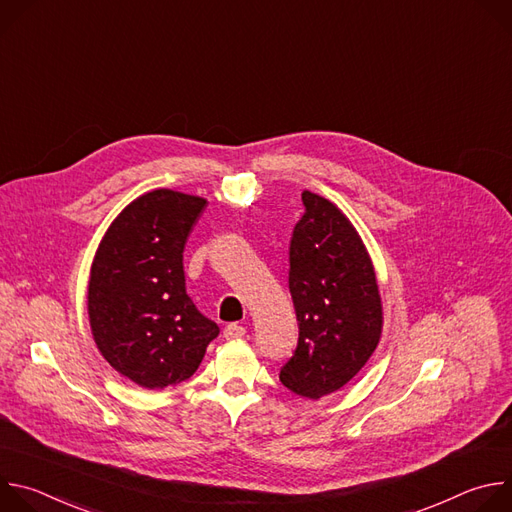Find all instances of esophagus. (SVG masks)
Wrapping results in <instances>:
<instances>
[{
    "label": "esophagus",
    "instance_id": "1",
    "mask_svg": "<svg viewBox=\"0 0 512 512\" xmlns=\"http://www.w3.org/2000/svg\"><path fill=\"white\" fill-rule=\"evenodd\" d=\"M245 328L241 326V324H229L227 328H225V338L227 340H235V338H243L245 336Z\"/></svg>",
    "mask_w": 512,
    "mask_h": 512
}]
</instances>
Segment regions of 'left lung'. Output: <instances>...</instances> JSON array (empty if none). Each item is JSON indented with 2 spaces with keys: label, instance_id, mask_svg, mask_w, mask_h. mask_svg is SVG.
<instances>
[{
  "label": "left lung",
  "instance_id": "8db88e82",
  "mask_svg": "<svg viewBox=\"0 0 512 512\" xmlns=\"http://www.w3.org/2000/svg\"><path fill=\"white\" fill-rule=\"evenodd\" d=\"M304 216L289 243V291L300 338L279 373L296 395L340 391L373 356L383 304L371 255L346 214L328 198L302 192Z\"/></svg>",
  "mask_w": 512,
  "mask_h": 512
}]
</instances>
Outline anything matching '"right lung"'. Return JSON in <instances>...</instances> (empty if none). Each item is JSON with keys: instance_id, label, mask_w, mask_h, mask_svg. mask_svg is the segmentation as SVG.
<instances>
[{"instance_id": "right-lung-1", "label": "right lung", "mask_w": 512, "mask_h": 512, "mask_svg": "<svg viewBox=\"0 0 512 512\" xmlns=\"http://www.w3.org/2000/svg\"><path fill=\"white\" fill-rule=\"evenodd\" d=\"M208 202L158 188L127 204L99 243L89 324L111 367L143 389L190 379L218 326L186 294L182 253Z\"/></svg>"}]
</instances>
